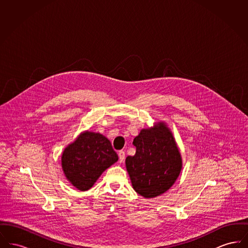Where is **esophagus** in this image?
<instances>
[{"instance_id": "esophagus-1", "label": "esophagus", "mask_w": 248, "mask_h": 248, "mask_svg": "<svg viewBox=\"0 0 248 248\" xmlns=\"http://www.w3.org/2000/svg\"><path fill=\"white\" fill-rule=\"evenodd\" d=\"M118 155L120 163H124V159H125V154H124V151H120L118 153Z\"/></svg>"}]
</instances>
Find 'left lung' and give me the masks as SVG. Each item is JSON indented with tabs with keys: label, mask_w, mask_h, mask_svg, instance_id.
<instances>
[{
	"label": "left lung",
	"mask_w": 248,
	"mask_h": 248,
	"mask_svg": "<svg viewBox=\"0 0 248 248\" xmlns=\"http://www.w3.org/2000/svg\"><path fill=\"white\" fill-rule=\"evenodd\" d=\"M133 144L136 154L125 159L133 189L149 199L165 193L182 169V157L172 131L165 122H158L140 130Z\"/></svg>",
	"instance_id": "1"
}]
</instances>
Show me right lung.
<instances>
[{"mask_svg":"<svg viewBox=\"0 0 248 248\" xmlns=\"http://www.w3.org/2000/svg\"><path fill=\"white\" fill-rule=\"evenodd\" d=\"M117 161L118 155L106 137L88 130L66 146L61 154L65 177L81 191L92 188L102 173Z\"/></svg>","mask_w":248,"mask_h":248,"instance_id":"1","label":"right lung"}]
</instances>
